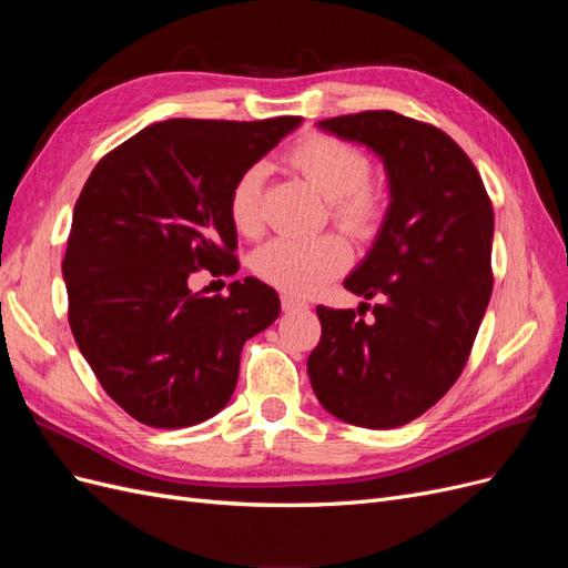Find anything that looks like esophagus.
I'll list each match as a JSON object with an SVG mask.
<instances>
[{
    "label": "esophagus",
    "mask_w": 568,
    "mask_h": 568,
    "mask_svg": "<svg viewBox=\"0 0 568 568\" xmlns=\"http://www.w3.org/2000/svg\"><path fill=\"white\" fill-rule=\"evenodd\" d=\"M282 307H284L286 313H296V311H305L307 303L301 301V298H296V296L284 294V296H282Z\"/></svg>",
    "instance_id": "34e87169"
}]
</instances>
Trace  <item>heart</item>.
Returning <instances> with one entry per match:
<instances>
[{
    "mask_svg": "<svg viewBox=\"0 0 568 568\" xmlns=\"http://www.w3.org/2000/svg\"><path fill=\"white\" fill-rule=\"evenodd\" d=\"M288 163L329 201L336 225L355 236L369 239L384 217L386 199L382 186L369 182V161L359 149L336 136L313 134L288 153ZM265 168L248 165L230 189V220L236 232L253 236L263 227ZM353 261L351 246L338 234L313 239L277 236L253 253L251 267L265 284L286 294H313Z\"/></svg>",
    "mask_w": 568,
    "mask_h": 568,
    "instance_id": "heart-1",
    "label": "heart"
}]
</instances>
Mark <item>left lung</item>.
I'll list each match as a JSON object with an SVG mask.
<instances>
[{"instance_id":"8db88e82","label":"left lung","mask_w":568,"mask_h":568,"mask_svg":"<svg viewBox=\"0 0 568 568\" xmlns=\"http://www.w3.org/2000/svg\"><path fill=\"white\" fill-rule=\"evenodd\" d=\"M317 130L379 156L388 211L343 280L351 294L379 298L374 320L317 305L322 338L307 376L336 419L395 428L436 405L467 363L493 294V205L467 153L434 125L365 111Z\"/></svg>"}]
</instances>
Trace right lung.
<instances>
[{"instance_id": "obj_1", "label": "right lung", "mask_w": 568, "mask_h": 568, "mask_svg": "<svg viewBox=\"0 0 568 568\" xmlns=\"http://www.w3.org/2000/svg\"><path fill=\"white\" fill-rule=\"evenodd\" d=\"M301 118L153 123L92 170L63 257L68 322L99 384L130 417L194 426L232 398L244 343L280 317L277 291L246 277L227 296L189 274H234V180Z\"/></svg>"}]
</instances>
